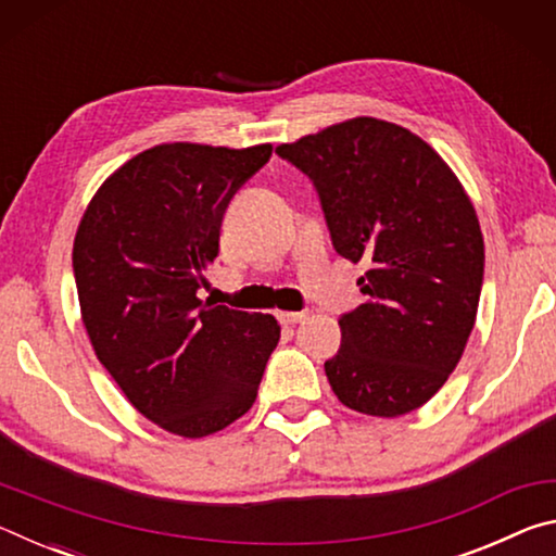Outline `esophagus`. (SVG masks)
Masks as SVG:
<instances>
[{
	"label": "esophagus",
	"instance_id": "1",
	"mask_svg": "<svg viewBox=\"0 0 556 556\" xmlns=\"http://www.w3.org/2000/svg\"><path fill=\"white\" fill-rule=\"evenodd\" d=\"M277 318L285 326H294V324H301L306 318V312H279Z\"/></svg>",
	"mask_w": 556,
	"mask_h": 556
}]
</instances>
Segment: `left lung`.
Instances as JSON below:
<instances>
[{
	"label": "left lung",
	"mask_w": 556,
	"mask_h": 556,
	"mask_svg": "<svg viewBox=\"0 0 556 556\" xmlns=\"http://www.w3.org/2000/svg\"><path fill=\"white\" fill-rule=\"evenodd\" d=\"M277 154L314 184L336 252L363 262L365 304L338 318L326 378L345 407L402 417L464 355L483 287V235L464 186L425 139L355 117Z\"/></svg>",
	"instance_id": "8db88e82"
}]
</instances>
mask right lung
Here are the masks:
<instances>
[{"mask_svg": "<svg viewBox=\"0 0 556 556\" xmlns=\"http://www.w3.org/2000/svg\"><path fill=\"white\" fill-rule=\"evenodd\" d=\"M250 149L159 144L100 186L73 242L83 324L127 400L172 434L201 439L257 397L279 324L199 299L232 195L269 162Z\"/></svg>", "mask_w": 556, "mask_h": 556, "instance_id": "obj_1", "label": "right lung"}]
</instances>
